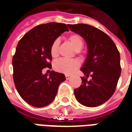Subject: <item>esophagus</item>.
Returning <instances> with one entry per match:
<instances>
[{
  "mask_svg": "<svg viewBox=\"0 0 132 132\" xmlns=\"http://www.w3.org/2000/svg\"><path fill=\"white\" fill-rule=\"evenodd\" d=\"M66 80H69V79L71 78V76H69V75H66Z\"/></svg>",
  "mask_w": 132,
  "mask_h": 132,
  "instance_id": "34e87169",
  "label": "esophagus"
}]
</instances>
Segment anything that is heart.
Listing matches in <instances>:
<instances>
[{
    "label": "heart",
    "instance_id": "heart-1",
    "mask_svg": "<svg viewBox=\"0 0 132 132\" xmlns=\"http://www.w3.org/2000/svg\"><path fill=\"white\" fill-rule=\"evenodd\" d=\"M68 40L76 50L77 54H80L83 47V39L80 35L76 34H71L68 37ZM59 40L56 39L52 43L50 47V54L53 58H56L59 55ZM80 63L77 59H60L54 64V68L58 72L65 74H72L78 69Z\"/></svg>",
    "mask_w": 132,
    "mask_h": 132
}]
</instances>
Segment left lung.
I'll list each match as a JSON object with an SVG mask.
<instances>
[{
  "mask_svg": "<svg viewBox=\"0 0 132 132\" xmlns=\"http://www.w3.org/2000/svg\"><path fill=\"white\" fill-rule=\"evenodd\" d=\"M85 40L88 53L81 71L82 84L74 89L76 99L87 107H96L111 98L121 73L120 56L113 40L100 29L85 24H68ZM90 75L92 79L87 80Z\"/></svg>",
  "mask_w": 132,
  "mask_h": 132,
  "instance_id": "obj_1",
  "label": "left lung"
}]
</instances>
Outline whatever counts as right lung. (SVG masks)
<instances>
[{
	"mask_svg": "<svg viewBox=\"0 0 132 132\" xmlns=\"http://www.w3.org/2000/svg\"><path fill=\"white\" fill-rule=\"evenodd\" d=\"M65 24L50 22L34 27L19 40L12 58L13 80L21 98L31 106L44 107L54 101L64 74L52 71L42 73L45 68L51 69L50 47L64 31Z\"/></svg>",
	"mask_w": 132,
	"mask_h": 132,
	"instance_id": "right-lung-1",
	"label": "right lung"
}]
</instances>
